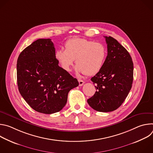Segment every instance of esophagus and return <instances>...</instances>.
Instances as JSON below:
<instances>
[{"label":"esophagus","mask_w":153,"mask_h":153,"mask_svg":"<svg viewBox=\"0 0 153 153\" xmlns=\"http://www.w3.org/2000/svg\"><path fill=\"white\" fill-rule=\"evenodd\" d=\"M78 81H79V86H82L83 85V83H85V82L83 81V80H81V79H79L78 80Z\"/></svg>","instance_id":"1"}]
</instances>
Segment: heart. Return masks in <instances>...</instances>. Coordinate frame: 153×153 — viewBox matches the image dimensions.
<instances>
[{
  "instance_id": "heart-1",
  "label": "heart",
  "mask_w": 153,
  "mask_h": 153,
  "mask_svg": "<svg viewBox=\"0 0 153 153\" xmlns=\"http://www.w3.org/2000/svg\"><path fill=\"white\" fill-rule=\"evenodd\" d=\"M65 50H57L54 56L62 69L67 72L71 71L75 59L77 72L94 75L102 68L106 56L102 43L84 38L70 39L65 42Z\"/></svg>"
}]
</instances>
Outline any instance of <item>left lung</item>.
<instances>
[{
  "instance_id": "obj_1",
  "label": "left lung",
  "mask_w": 153,
  "mask_h": 153,
  "mask_svg": "<svg viewBox=\"0 0 153 153\" xmlns=\"http://www.w3.org/2000/svg\"><path fill=\"white\" fill-rule=\"evenodd\" d=\"M104 37L108 54L100 70L91 79L96 91L87 102L94 110L110 112L123 103L131 89L134 67L131 57L117 40Z\"/></svg>"
}]
</instances>
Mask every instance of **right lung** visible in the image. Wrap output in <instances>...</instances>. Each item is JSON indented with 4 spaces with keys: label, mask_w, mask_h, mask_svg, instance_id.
Segmentation results:
<instances>
[{
    "label": "right lung",
    "mask_w": 153,
    "mask_h": 153,
    "mask_svg": "<svg viewBox=\"0 0 153 153\" xmlns=\"http://www.w3.org/2000/svg\"><path fill=\"white\" fill-rule=\"evenodd\" d=\"M50 39H40L20 53L17 62L19 91L35 111L43 114L60 111L69 91L79 82L59 66Z\"/></svg>",
    "instance_id": "add662e5"
}]
</instances>
